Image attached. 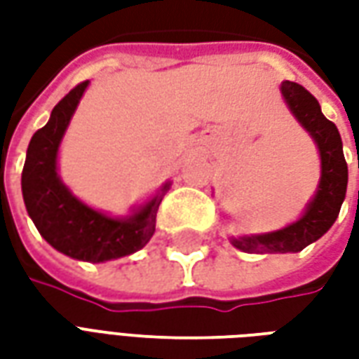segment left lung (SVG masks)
<instances>
[{
  "label": "left lung",
  "instance_id": "8db88e82",
  "mask_svg": "<svg viewBox=\"0 0 359 359\" xmlns=\"http://www.w3.org/2000/svg\"><path fill=\"white\" fill-rule=\"evenodd\" d=\"M288 107L300 125L308 130L321 156V182L304 217L277 233L233 238L234 248L248 254H286L300 252L308 244L321 238L339 217L348 184V165L342 154L339 128L325 117L313 95L298 82L286 81L280 86Z\"/></svg>",
  "mask_w": 359,
  "mask_h": 359
}]
</instances>
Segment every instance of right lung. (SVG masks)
Masks as SVG:
<instances>
[{
	"label": "right lung",
	"instance_id": "1",
	"mask_svg": "<svg viewBox=\"0 0 359 359\" xmlns=\"http://www.w3.org/2000/svg\"><path fill=\"white\" fill-rule=\"evenodd\" d=\"M88 81L76 84L53 107L48 125L38 128L28 144L22 169V198L38 233L51 246L74 259L107 262L144 248L156 233L161 194L128 219H111L79 202L57 177V149Z\"/></svg>",
	"mask_w": 359,
	"mask_h": 359
}]
</instances>
